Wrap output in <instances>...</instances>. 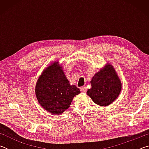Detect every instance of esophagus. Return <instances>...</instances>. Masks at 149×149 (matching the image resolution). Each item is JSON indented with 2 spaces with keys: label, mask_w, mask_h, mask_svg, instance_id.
Masks as SVG:
<instances>
[{
  "label": "esophagus",
  "mask_w": 149,
  "mask_h": 149,
  "mask_svg": "<svg viewBox=\"0 0 149 149\" xmlns=\"http://www.w3.org/2000/svg\"><path fill=\"white\" fill-rule=\"evenodd\" d=\"M80 91H81V93H85L87 91V88L85 87H81L80 88Z\"/></svg>",
  "instance_id": "esophagus-1"
}]
</instances>
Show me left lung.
<instances>
[{"instance_id":"8db88e82","label":"left lung","mask_w":149,"mask_h":149,"mask_svg":"<svg viewBox=\"0 0 149 149\" xmlns=\"http://www.w3.org/2000/svg\"><path fill=\"white\" fill-rule=\"evenodd\" d=\"M91 84V88L87 91V95L95 103L103 107L114 101L122 89L120 79L110 64L93 76Z\"/></svg>"}]
</instances>
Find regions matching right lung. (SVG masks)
I'll list each match as a JSON object with an SVG mask.
<instances>
[{
  "label": "right lung",
  "mask_w": 149,
  "mask_h": 149,
  "mask_svg": "<svg viewBox=\"0 0 149 149\" xmlns=\"http://www.w3.org/2000/svg\"><path fill=\"white\" fill-rule=\"evenodd\" d=\"M79 93L75 85L70 84L57 62L44 70L35 87V95L40 104L54 114H60L66 110L74 97Z\"/></svg>",
  "instance_id": "1"
}]
</instances>
